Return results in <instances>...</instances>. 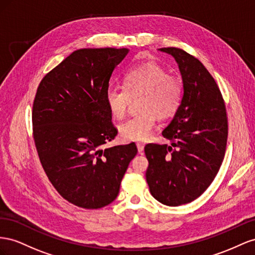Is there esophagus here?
Wrapping results in <instances>:
<instances>
[{"label": "esophagus", "instance_id": "34e87169", "mask_svg": "<svg viewBox=\"0 0 255 255\" xmlns=\"http://www.w3.org/2000/svg\"><path fill=\"white\" fill-rule=\"evenodd\" d=\"M136 147H137V150H139L140 154H142L143 150H144V144L143 143H136Z\"/></svg>", "mask_w": 255, "mask_h": 255}]
</instances>
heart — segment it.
Returning <instances> with one entry per match:
<instances>
[{
  "mask_svg": "<svg viewBox=\"0 0 255 255\" xmlns=\"http://www.w3.org/2000/svg\"><path fill=\"white\" fill-rule=\"evenodd\" d=\"M184 87L175 76L168 75L156 63H146L127 71L124 86L110 85L106 92L107 105L116 119L126 116L133 99L137 101L139 114L120 126V133L126 141H146L155 127L157 116L168 119L178 110Z\"/></svg>",
  "mask_w": 255,
  "mask_h": 255,
  "instance_id": "1",
  "label": "heart"
}]
</instances>
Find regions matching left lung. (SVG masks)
I'll list each match as a JSON object with an SVG mask.
<instances>
[{"label": "left lung", "instance_id": "8db88e82", "mask_svg": "<svg viewBox=\"0 0 255 255\" xmlns=\"http://www.w3.org/2000/svg\"><path fill=\"white\" fill-rule=\"evenodd\" d=\"M159 50L177 62L184 95L162 131L171 145H145L146 181L157 201L179 206L198 199L220 169L228 141L227 109L215 79L196 57L179 48Z\"/></svg>", "mask_w": 255, "mask_h": 255}]
</instances>
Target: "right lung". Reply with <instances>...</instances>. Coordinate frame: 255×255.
<instances>
[{"instance_id":"1","label":"right lung","mask_w":255,"mask_h":255,"mask_svg":"<svg viewBox=\"0 0 255 255\" xmlns=\"http://www.w3.org/2000/svg\"><path fill=\"white\" fill-rule=\"evenodd\" d=\"M126 48L80 49L42 78L32 110L42 169L61 196L85 209L112 203L137 152L132 142L101 149L118 129L106 92Z\"/></svg>"}]
</instances>
